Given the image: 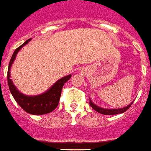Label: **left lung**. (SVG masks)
I'll list each match as a JSON object with an SVG mask.
<instances>
[{"label": "left lung", "instance_id": "1", "mask_svg": "<svg viewBox=\"0 0 151 151\" xmlns=\"http://www.w3.org/2000/svg\"><path fill=\"white\" fill-rule=\"evenodd\" d=\"M132 104V102L129 106H125L124 108H121V109H103V108H101L98 106H96L95 104H93L92 101L90 100V98H89V105H90L92 108H93L95 111L98 113H101L102 115H117V114H121V113H124L128 109H129L130 106H131V105Z\"/></svg>", "mask_w": 151, "mask_h": 151}]
</instances>
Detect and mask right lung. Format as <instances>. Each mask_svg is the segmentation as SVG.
<instances>
[{
    "label": "right lung",
    "instance_id": "obj_1",
    "mask_svg": "<svg viewBox=\"0 0 151 151\" xmlns=\"http://www.w3.org/2000/svg\"><path fill=\"white\" fill-rule=\"evenodd\" d=\"M29 40L30 39L26 40L22 45L17 48L13 53L11 59L9 61V68H8V72H7L8 85H9V90L11 92L14 100L25 111L29 114H32V115H45V114H48L50 112L53 111V110L58 106L63 87L64 84L71 77V75L67 76L60 79L59 81H57L49 90L43 94L34 96V97L32 96L29 97V96H26V95L21 93L17 89V88L14 85L12 81L10 80L9 71H10V67H11L14 60L15 59V57L18 52L22 46H24L27 43H28Z\"/></svg>",
    "mask_w": 151,
    "mask_h": 151
}]
</instances>
